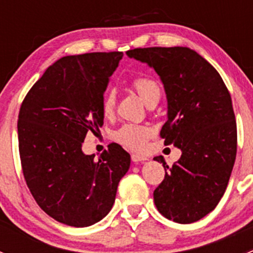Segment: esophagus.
Returning a JSON list of instances; mask_svg holds the SVG:
<instances>
[{
  "label": "esophagus",
  "instance_id": "obj_1",
  "mask_svg": "<svg viewBox=\"0 0 253 253\" xmlns=\"http://www.w3.org/2000/svg\"><path fill=\"white\" fill-rule=\"evenodd\" d=\"M131 158L133 163H141V162H145V160H148L147 157H143V155H139V154H132Z\"/></svg>",
  "mask_w": 253,
  "mask_h": 253
}]
</instances>
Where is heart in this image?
Returning a JSON list of instances; mask_svg holds the SVG:
<instances>
[{
    "mask_svg": "<svg viewBox=\"0 0 253 253\" xmlns=\"http://www.w3.org/2000/svg\"><path fill=\"white\" fill-rule=\"evenodd\" d=\"M131 85L147 105H149L153 101H159L162 89L154 79L149 77H137L132 79ZM115 105H116V93L114 89H108L101 99V111L104 116H111L114 114ZM152 134L153 131L149 127L136 124H125L114 132L112 137L115 141L124 147L139 152L144 149Z\"/></svg>",
    "mask_w": 253,
    "mask_h": 253,
    "instance_id": "1",
    "label": "heart"
}]
</instances>
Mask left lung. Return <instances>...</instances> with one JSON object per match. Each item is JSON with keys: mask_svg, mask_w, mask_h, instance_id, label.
<instances>
[{"mask_svg": "<svg viewBox=\"0 0 253 253\" xmlns=\"http://www.w3.org/2000/svg\"><path fill=\"white\" fill-rule=\"evenodd\" d=\"M147 63L164 85L168 120L160 136L181 158L154 191L158 211L180 224L211 213L228 186L236 158V121L228 88L215 68L190 47H144L127 51Z\"/></svg>", "mask_w": 253, "mask_h": 253, "instance_id": "1", "label": "left lung"}]
</instances>
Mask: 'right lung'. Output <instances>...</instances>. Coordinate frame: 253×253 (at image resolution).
<instances>
[{
	"label": "right lung",
	"mask_w": 253,
	"mask_h": 253,
	"mask_svg": "<svg viewBox=\"0 0 253 253\" xmlns=\"http://www.w3.org/2000/svg\"><path fill=\"white\" fill-rule=\"evenodd\" d=\"M122 52L65 56L47 67L23 100L18 141L23 174L40 208L60 223L93 225L114 206L131 157L112 143L98 160L82 150L104 124L101 99Z\"/></svg>",
	"instance_id": "add662e5"
}]
</instances>
